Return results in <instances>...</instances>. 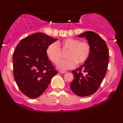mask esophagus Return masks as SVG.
<instances>
[{"label": "esophagus", "instance_id": "1", "mask_svg": "<svg viewBox=\"0 0 123 123\" xmlns=\"http://www.w3.org/2000/svg\"><path fill=\"white\" fill-rule=\"evenodd\" d=\"M66 72V71H64V70H60L59 71V73H62V74H63V73H65Z\"/></svg>", "mask_w": 123, "mask_h": 123}]
</instances>
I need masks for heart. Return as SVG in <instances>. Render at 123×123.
Wrapping results in <instances>:
<instances>
[{
    "label": "heart",
    "instance_id": "obj_1",
    "mask_svg": "<svg viewBox=\"0 0 123 123\" xmlns=\"http://www.w3.org/2000/svg\"><path fill=\"white\" fill-rule=\"evenodd\" d=\"M63 51H68L66 57L68 59L59 63L60 69H69L74 68L76 63L81 65L88 59L91 53V46L86 41L80 42L79 39L67 38L57 44L52 43L48 46L46 54L52 62L57 65L62 58Z\"/></svg>",
    "mask_w": 123,
    "mask_h": 123
}]
</instances>
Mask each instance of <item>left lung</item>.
Here are the masks:
<instances>
[{"label": "left lung", "instance_id": "1", "mask_svg": "<svg viewBox=\"0 0 123 123\" xmlns=\"http://www.w3.org/2000/svg\"><path fill=\"white\" fill-rule=\"evenodd\" d=\"M78 37H86L91 46V53L83 65L72 72L74 79L70 83V88L76 95L87 97L97 91L108 68L109 54L106 43L98 34L87 31Z\"/></svg>", "mask_w": 123, "mask_h": 123}]
</instances>
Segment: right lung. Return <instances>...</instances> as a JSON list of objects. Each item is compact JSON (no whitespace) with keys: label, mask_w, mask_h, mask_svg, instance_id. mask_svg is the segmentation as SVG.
<instances>
[{"label":"right lung","mask_w":123,"mask_h":123,"mask_svg":"<svg viewBox=\"0 0 123 123\" xmlns=\"http://www.w3.org/2000/svg\"><path fill=\"white\" fill-rule=\"evenodd\" d=\"M57 40L39 32L22 39L15 47L14 77L21 92L29 98L42 95L57 74L46 54L48 46Z\"/></svg>","instance_id":"1"}]
</instances>
